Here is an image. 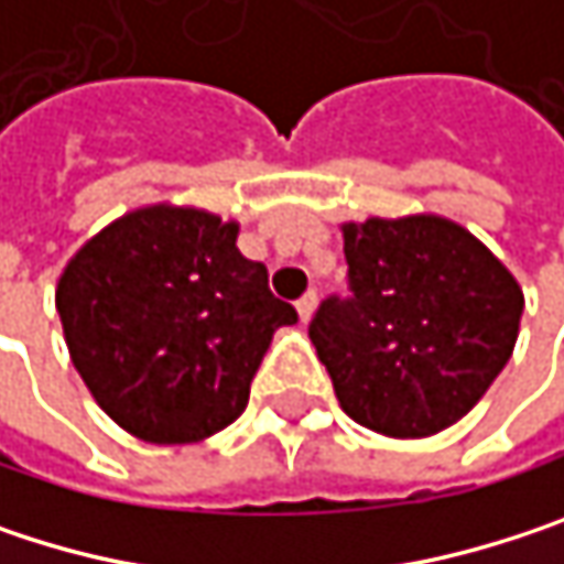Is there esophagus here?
<instances>
[{"instance_id": "obj_1", "label": "esophagus", "mask_w": 564, "mask_h": 564, "mask_svg": "<svg viewBox=\"0 0 564 564\" xmlns=\"http://www.w3.org/2000/svg\"><path fill=\"white\" fill-rule=\"evenodd\" d=\"M313 310H316V290H306V293L296 300V313H300V319H303V323H310Z\"/></svg>"}]
</instances>
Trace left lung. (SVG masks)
<instances>
[{
    "mask_svg": "<svg viewBox=\"0 0 564 564\" xmlns=\"http://www.w3.org/2000/svg\"><path fill=\"white\" fill-rule=\"evenodd\" d=\"M343 241L349 296H326L310 319L343 411L389 437L451 427L512 356L519 283L437 215L349 221Z\"/></svg>",
    "mask_w": 564,
    "mask_h": 564,
    "instance_id": "1",
    "label": "left lung"
}]
</instances>
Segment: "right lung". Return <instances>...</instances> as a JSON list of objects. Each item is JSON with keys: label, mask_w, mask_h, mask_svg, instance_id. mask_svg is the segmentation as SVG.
<instances>
[{"label": "right lung", "mask_w": 564, "mask_h": 564, "mask_svg": "<svg viewBox=\"0 0 564 564\" xmlns=\"http://www.w3.org/2000/svg\"><path fill=\"white\" fill-rule=\"evenodd\" d=\"M57 316L84 386L130 434L192 444L228 427L296 310L238 251V225L153 205L90 238L57 281Z\"/></svg>", "instance_id": "right-lung-1"}]
</instances>
